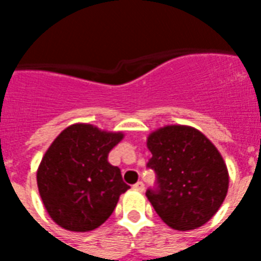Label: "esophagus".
<instances>
[{
  "label": "esophagus",
  "mask_w": 261,
  "mask_h": 261,
  "mask_svg": "<svg viewBox=\"0 0 261 261\" xmlns=\"http://www.w3.org/2000/svg\"><path fill=\"white\" fill-rule=\"evenodd\" d=\"M133 189H134V190H137V192H144V189H145V187H144V183H142V181H137L136 185H134V186H133Z\"/></svg>",
  "instance_id": "34e87169"
}]
</instances>
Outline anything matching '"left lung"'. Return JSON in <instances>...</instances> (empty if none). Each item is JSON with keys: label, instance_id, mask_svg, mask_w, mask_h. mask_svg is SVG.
<instances>
[{"label": "left lung", "instance_id": "1", "mask_svg": "<svg viewBox=\"0 0 261 261\" xmlns=\"http://www.w3.org/2000/svg\"><path fill=\"white\" fill-rule=\"evenodd\" d=\"M152 153L148 168L156 172L158 190L147 197L165 224L190 230L207 224L222 205L229 173L222 155L194 127L170 124L147 138Z\"/></svg>", "mask_w": 261, "mask_h": 261}]
</instances>
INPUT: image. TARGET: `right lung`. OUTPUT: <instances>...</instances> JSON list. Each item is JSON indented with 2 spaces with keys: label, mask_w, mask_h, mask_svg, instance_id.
I'll return each mask as SVG.
<instances>
[{
  "label": "right lung",
  "mask_w": 261,
  "mask_h": 261,
  "mask_svg": "<svg viewBox=\"0 0 261 261\" xmlns=\"http://www.w3.org/2000/svg\"><path fill=\"white\" fill-rule=\"evenodd\" d=\"M124 134L75 123L51 142L37 168L43 205L56 224L72 232L99 228L112 215L127 186L109 152Z\"/></svg>",
  "instance_id": "1"
}]
</instances>
